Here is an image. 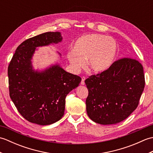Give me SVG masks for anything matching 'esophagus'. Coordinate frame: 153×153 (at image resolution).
<instances>
[{"instance_id":"1","label":"esophagus","mask_w":153,"mask_h":153,"mask_svg":"<svg viewBox=\"0 0 153 153\" xmlns=\"http://www.w3.org/2000/svg\"><path fill=\"white\" fill-rule=\"evenodd\" d=\"M85 77L83 76L82 77V82H81V84H82V85H85Z\"/></svg>"}]
</instances>
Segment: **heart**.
Wrapping results in <instances>:
<instances>
[{
	"label": "heart",
	"instance_id": "obj_1",
	"mask_svg": "<svg viewBox=\"0 0 153 153\" xmlns=\"http://www.w3.org/2000/svg\"><path fill=\"white\" fill-rule=\"evenodd\" d=\"M117 45L111 38L97 33L84 35L74 44V51L68 53V58L76 70L85 65L93 72H100L108 68L114 59Z\"/></svg>",
	"mask_w": 153,
	"mask_h": 153
}]
</instances>
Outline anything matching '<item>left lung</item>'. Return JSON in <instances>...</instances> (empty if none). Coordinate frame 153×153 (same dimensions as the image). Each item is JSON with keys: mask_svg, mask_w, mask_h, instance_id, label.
<instances>
[{"mask_svg": "<svg viewBox=\"0 0 153 153\" xmlns=\"http://www.w3.org/2000/svg\"><path fill=\"white\" fill-rule=\"evenodd\" d=\"M85 83L89 118L100 124H114L137 108L145 87L143 67L134 58H120L108 69L89 76Z\"/></svg>", "mask_w": 153, "mask_h": 153, "instance_id": "left-lung-1", "label": "left lung"}]
</instances>
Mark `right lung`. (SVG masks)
Wrapping results in <instances>:
<instances>
[{
  "mask_svg": "<svg viewBox=\"0 0 153 153\" xmlns=\"http://www.w3.org/2000/svg\"><path fill=\"white\" fill-rule=\"evenodd\" d=\"M59 32H47L24 41L8 67L10 97L19 114L31 123L45 126L62 118L66 97L82 78L55 65L42 72L32 70L35 48L62 41Z\"/></svg>",
  "mask_w": 153,
  "mask_h": 153,
  "instance_id": "right-lung-1",
  "label": "right lung"
}]
</instances>
